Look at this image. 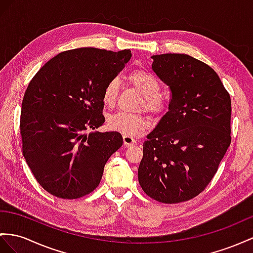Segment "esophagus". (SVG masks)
<instances>
[{"label":"esophagus","instance_id":"1","mask_svg":"<svg viewBox=\"0 0 253 253\" xmlns=\"http://www.w3.org/2000/svg\"><path fill=\"white\" fill-rule=\"evenodd\" d=\"M123 141H124V145L126 147H131L137 144V141L132 137H129V135H124V137H123Z\"/></svg>","mask_w":253,"mask_h":253}]
</instances>
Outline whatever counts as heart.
Returning <instances> with one entry per match:
<instances>
[{"label": "heart", "mask_w": 253, "mask_h": 253, "mask_svg": "<svg viewBox=\"0 0 253 253\" xmlns=\"http://www.w3.org/2000/svg\"><path fill=\"white\" fill-rule=\"evenodd\" d=\"M128 81L143 96L141 107H144L153 114H161L167 108V101L161 95L160 84L152 74L145 70H134L128 76ZM120 81L110 80L102 92V100L108 107H113L118 100ZM108 126L111 130L118 131L129 137H137L144 132L150 126V121L143 114H130L116 112L108 118Z\"/></svg>", "instance_id": "obj_1"}]
</instances>
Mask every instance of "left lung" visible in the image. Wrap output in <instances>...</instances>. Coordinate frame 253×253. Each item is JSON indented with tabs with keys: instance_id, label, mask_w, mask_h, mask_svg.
<instances>
[{
	"instance_id": "obj_1",
	"label": "left lung",
	"mask_w": 253,
	"mask_h": 253,
	"mask_svg": "<svg viewBox=\"0 0 253 253\" xmlns=\"http://www.w3.org/2000/svg\"><path fill=\"white\" fill-rule=\"evenodd\" d=\"M151 57L171 100L143 143L138 178L148 197L179 203L205 189L231 144V98L205 63L180 53Z\"/></svg>"
}]
</instances>
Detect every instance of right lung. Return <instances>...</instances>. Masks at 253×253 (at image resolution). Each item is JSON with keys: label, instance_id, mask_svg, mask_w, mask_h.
Here are the masks:
<instances>
[{"label": "right lung", "instance_id": "obj_1", "mask_svg": "<svg viewBox=\"0 0 253 253\" xmlns=\"http://www.w3.org/2000/svg\"><path fill=\"white\" fill-rule=\"evenodd\" d=\"M131 59L96 48L64 51L30 82L21 107L22 153L42 188L78 199L99 185L108 159L123 145L118 131H94L105 123L102 92Z\"/></svg>", "mask_w": 253, "mask_h": 253}]
</instances>
